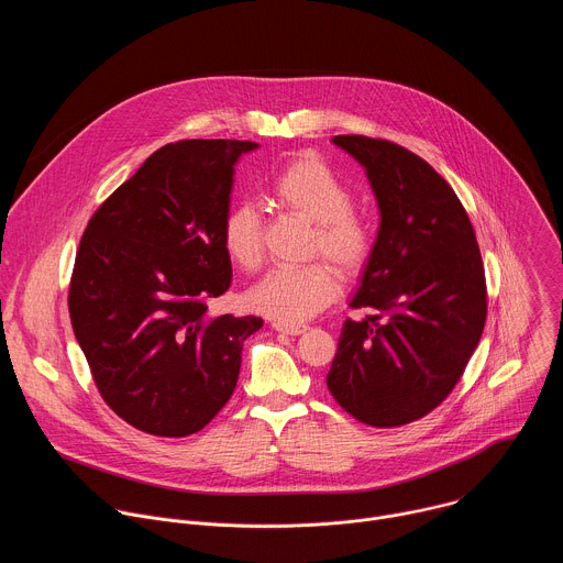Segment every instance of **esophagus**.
I'll return each instance as SVG.
<instances>
[{
	"mask_svg": "<svg viewBox=\"0 0 563 563\" xmlns=\"http://www.w3.org/2000/svg\"><path fill=\"white\" fill-rule=\"evenodd\" d=\"M272 328L276 332H283V334H289V336H298L307 330V325H300V323H283V320H274Z\"/></svg>",
	"mask_w": 563,
	"mask_h": 563,
	"instance_id": "obj_1",
	"label": "esophagus"
}]
</instances>
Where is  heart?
I'll return each instance as SVG.
<instances>
[{
    "instance_id": "obj_1",
    "label": "heart",
    "mask_w": 563,
    "mask_h": 563,
    "mask_svg": "<svg viewBox=\"0 0 563 563\" xmlns=\"http://www.w3.org/2000/svg\"><path fill=\"white\" fill-rule=\"evenodd\" d=\"M276 202L313 222L311 254H323L347 276L363 272L376 247V229L356 211L352 189L316 155H298L278 169L272 180ZM227 256L240 269L263 263V218L250 202H233L220 224ZM341 289L339 272L316 261L307 265H278L250 291V305L283 323H300L325 309Z\"/></svg>"
}]
</instances>
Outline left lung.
Wrapping results in <instances>:
<instances>
[{
    "mask_svg": "<svg viewBox=\"0 0 563 563\" xmlns=\"http://www.w3.org/2000/svg\"><path fill=\"white\" fill-rule=\"evenodd\" d=\"M365 167L380 227L328 374L336 404L374 428L430 415L484 334L486 272L467 211L423 157L389 140L336 135Z\"/></svg>",
    "mask_w": 563,
    "mask_h": 563,
    "instance_id": "1",
    "label": "left lung"
}]
</instances>
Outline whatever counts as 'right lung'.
<instances>
[{
	"instance_id": "1",
	"label": "right lung",
	"mask_w": 563,
	"mask_h": 563,
	"mask_svg": "<svg viewBox=\"0 0 563 563\" xmlns=\"http://www.w3.org/2000/svg\"><path fill=\"white\" fill-rule=\"evenodd\" d=\"M256 142L180 140L151 153L91 216L68 313L104 404L155 437L200 432L233 394L263 318L209 316L231 285L220 224L233 165Z\"/></svg>"
}]
</instances>
